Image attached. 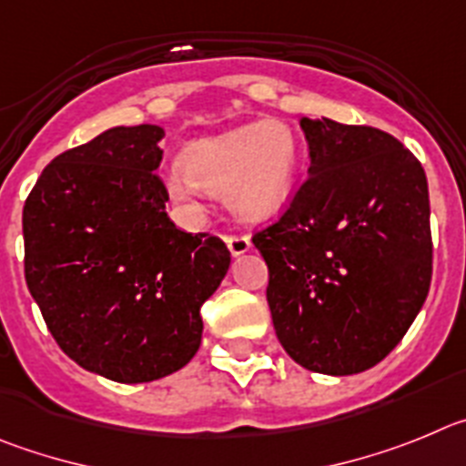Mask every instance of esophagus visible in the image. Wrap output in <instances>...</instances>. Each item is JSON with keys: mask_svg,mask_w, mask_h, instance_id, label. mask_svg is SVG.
<instances>
[{"mask_svg": "<svg viewBox=\"0 0 466 466\" xmlns=\"http://www.w3.org/2000/svg\"><path fill=\"white\" fill-rule=\"evenodd\" d=\"M225 243H228L229 253L234 255V258H238V255L248 253L250 250V238L248 237H241V234H225Z\"/></svg>", "mask_w": 466, "mask_h": 466, "instance_id": "34e87169", "label": "esophagus"}]
</instances>
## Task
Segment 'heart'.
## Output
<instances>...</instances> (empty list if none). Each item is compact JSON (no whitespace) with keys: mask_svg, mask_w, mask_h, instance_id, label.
Returning a JSON list of instances; mask_svg holds the SVG:
<instances>
[{"mask_svg":"<svg viewBox=\"0 0 466 466\" xmlns=\"http://www.w3.org/2000/svg\"><path fill=\"white\" fill-rule=\"evenodd\" d=\"M299 169V141L280 120H264L192 141L181 167L167 176L171 199L197 207L199 190L223 195L241 220H264L290 199Z\"/></svg>","mask_w":466,"mask_h":466,"instance_id":"b5f03b06","label":"heart"}]
</instances>
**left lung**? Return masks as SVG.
<instances>
[{"instance_id":"left-lung-1","label":"left lung","mask_w":466,"mask_h":466,"mask_svg":"<svg viewBox=\"0 0 466 466\" xmlns=\"http://www.w3.org/2000/svg\"><path fill=\"white\" fill-rule=\"evenodd\" d=\"M309 178L253 237L285 353L309 371H367L401 341L430 292L425 169L392 134L299 120Z\"/></svg>"}]
</instances>
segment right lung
I'll use <instances>...</instances> for the list:
<instances>
[{
    "mask_svg": "<svg viewBox=\"0 0 466 466\" xmlns=\"http://www.w3.org/2000/svg\"><path fill=\"white\" fill-rule=\"evenodd\" d=\"M160 125L111 127L57 155L23 208L25 280L57 346L116 383L165 379L195 358L204 301L229 269L211 234L167 216Z\"/></svg>",
    "mask_w": 466,
    "mask_h": 466,
    "instance_id": "right-lung-1",
    "label": "right lung"
}]
</instances>
